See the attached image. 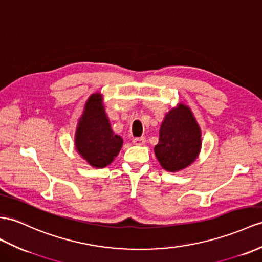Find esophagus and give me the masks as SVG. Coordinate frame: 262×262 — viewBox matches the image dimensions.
Instances as JSON below:
<instances>
[{"label": "esophagus", "instance_id": "34e87169", "mask_svg": "<svg viewBox=\"0 0 262 262\" xmlns=\"http://www.w3.org/2000/svg\"><path fill=\"white\" fill-rule=\"evenodd\" d=\"M145 143V138L141 137V138H135L133 139V144L136 145H143Z\"/></svg>", "mask_w": 262, "mask_h": 262}]
</instances>
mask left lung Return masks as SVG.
<instances>
[{
    "label": "left lung",
    "mask_w": 262,
    "mask_h": 262,
    "mask_svg": "<svg viewBox=\"0 0 262 262\" xmlns=\"http://www.w3.org/2000/svg\"><path fill=\"white\" fill-rule=\"evenodd\" d=\"M201 145V129L188 105L179 103L165 113L155 146V155L165 171L188 168L199 156Z\"/></svg>",
    "instance_id": "1"
}]
</instances>
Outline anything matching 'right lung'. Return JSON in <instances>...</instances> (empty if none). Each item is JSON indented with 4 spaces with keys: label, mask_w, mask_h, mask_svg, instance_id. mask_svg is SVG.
Listing matches in <instances>:
<instances>
[{
    "label": "right lung",
    "mask_w": 262,
    "mask_h": 262,
    "mask_svg": "<svg viewBox=\"0 0 262 262\" xmlns=\"http://www.w3.org/2000/svg\"><path fill=\"white\" fill-rule=\"evenodd\" d=\"M122 144V138L112 130L102 94H91L76 124L75 150L91 167L100 169L114 160Z\"/></svg>",
    "instance_id": "right-lung-1"
}]
</instances>
